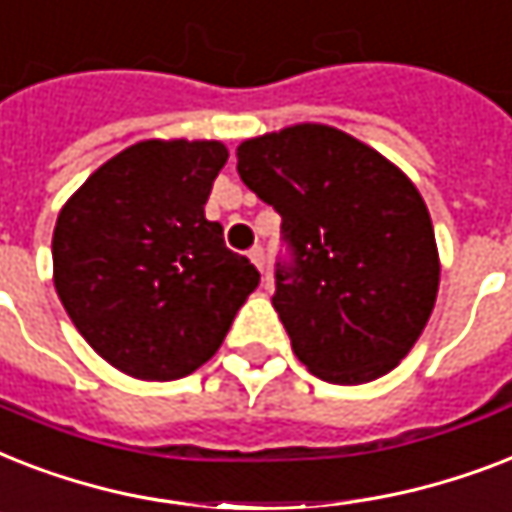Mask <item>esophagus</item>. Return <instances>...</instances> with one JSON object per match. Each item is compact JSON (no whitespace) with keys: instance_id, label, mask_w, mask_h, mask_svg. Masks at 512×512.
I'll list each match as a JSON object with an SVG mask.
<instances>
[{"instance_id":"1","label":"esophagus","mask_w":512,"mask_h":512,"mask_svg":"<svg viewBox=\"0 0 512 512\" xmlns=\"http://www.w3.org/2000/svg\"><path fill=\"white\" fill-rule=\"evenodd\" d=\"M248 259H251L253 267L259 269L261 275H264V267H267V256H264V248H261V245H253L251 251H248Z\"/></svg>"}]
</instances>
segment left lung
<instances>
[{
	"label": "left lung",
	"mask_w": 512,
	"mask_h": 512,
	"mask_svg": "<svg viewBox=\"0 0 512 512\" xmlns=\"http://www.w3.org/2000/svg\"><path fill=\"white\" fill-rule=\"evenodd\" d=\"M237 174L282 216L293 264L272 304L290 346L327 383L386 375L423 333L439 248L418 187L386 155L325 124L237 145Z\"/></svg>",
	"instance_id": "left-lung-1"
}]
</instances>
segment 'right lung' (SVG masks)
<instances>
[{"label":"right lung","mask_w":512,"mask_h":512,"mask_svg":"<svg viewBox=\"0 0 512 512\" xmlns=\"http://www.w3.org/2000/svg\"><path fill=\"white\" fill-rule=\"evenodd\" d=\"M227 158L216 140L137 142L57 214V296L84 341L132 378L198 370L259 285L256 267L203 211Z\"/></svg>","instance_id":"right-lung-1"}]
</instances>
